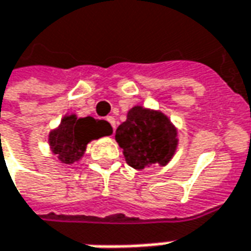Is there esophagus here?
Returning <instances> with one entry per match:
<instances>
[{"instance_id": "34e87169", "label": "esophagus", "mask_w": 251, "mask_h": 251, "mask_svg": "<svg viewBox=\"0 0 251 251\" xmlns=\"http://www.w3.org/2000/svg\"><path fill=\"white\" fill-rule=\"evenodd\" d=\"M106 120H107L109 124L113 127V131H114V128H116V119H114L113 116H107V117H106Z\"/></svg>"}]
</instances>
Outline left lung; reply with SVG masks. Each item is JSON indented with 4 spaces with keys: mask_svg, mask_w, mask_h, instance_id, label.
Listing matches in <instances>:
<instances>
[{
    "mask_svg": "<svg viewBox=\"0 0 251 251\" xmlns=\"http://www.w3.org/2000/svg\"><path fill=\"white\" fill-rule=\"evenodd\" d=\"M116 141L131 167L144 170L152 164L166 166L176 149V129L160 112L135 106L116 129Z\"/></svg>",
    "mask_w": 251,
    "mask_h": 251,
    "instance_id": "left-lung-1",
    "label": "left lung"
}]
</instances>
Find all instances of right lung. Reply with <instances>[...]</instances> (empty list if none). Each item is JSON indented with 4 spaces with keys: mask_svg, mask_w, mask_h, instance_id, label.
Wrapping results in <instances>:
<instances>
[{
    "mask_svg": "<svg viewBox=\"0 0 251 251\" xmlns=\"http://www.w3.org/2000/svg\"><path fill=\"white\" fill-rule=\"evenodd\" d=\"M110 134L112 126L105 120H95L94 117L77 119L73 114L66 116L59 128L50 134V145L60 161L72 164L84 154L90 141Z\"/></svg>",
    "mask_w": 251,
    "mask_h": 251,
    "instance_id": "obj_1",
    "label": "right lung"
}]
</instances>
